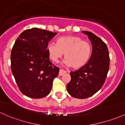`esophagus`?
<instances>
[{"instance_id": "1", "label": "esophagus", "mask_w": 125, "mask_h": 125, "mask_svg": "<svg viewBox=\"0 0 125 125\" xmlns=\"http://www.w3.org/2000/svg\"><path fill=\"white\" fill-rule=\"evenodd\" d=\"M66 72H67L66 71H64V70H63V69H60L59 73V76H62L63 75L65 74Z\"/></svg>"}]
</instances>
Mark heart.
I'll return each mask as SVG.
<instances>
[{
  "label": "heart",
  "instance_id": "b5f03b06",
  "mask_svg": "<svg viewBox=\"0 0 125 125\" xmlns=\"http://www.w3.org/2000/svg\"><path fill=\"white\" fill-rule=\"evenodd\" d=\"M47 52L52 61L57 63L65 53L63 63L74 68H81L90 59L91 47L90 42L78 36H65L59 38L57 44L49 42Z\"/></svg>",
  "mask_w": 125,
  "mask_h": 125
}]
</instances>
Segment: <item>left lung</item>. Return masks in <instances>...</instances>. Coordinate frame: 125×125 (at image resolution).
Returning a JSON list of instances; mask_svg holds the SVG:
<instances>
[{
  "instance_id": "left-lung-1",
  "label": "left lung",
  "mask_w": 125,
  "mask_h": 125,
  "mask_svg": "<svg viewBox=\"0 0 125 125\" xmlns=\"http://www.w3.org/2000/svg\"><path fill=\"white\" fill-rule=\"evenodd\" d=\"M88 35L92 44V53L87 63L71 72V80L67 91L73 97L85 99L99 91L103 85L109 69V53L105 43L93 32L82 31Z\"/></svg>"
}]
</instances>
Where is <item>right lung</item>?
Returning a JSON list of instances; mask_svg holds the SVG:
<instances>
[{"label": "right lung", "mask_w": 125, "mask_h": 125, "mask_svg": "<svg viewBox=\"0 0 125 125\" xmlns=\"http://www.w3.org/2000/svg\"><path fill=\"white\" fill-rule=\"evenodd\" d=\"M57 33L37 28L25 30L12 49V73L23 94L41 98L50 93L59 68L50 61L49 42Z\"/></svg>", "instance_id": "obj_1"}]
</instances>
